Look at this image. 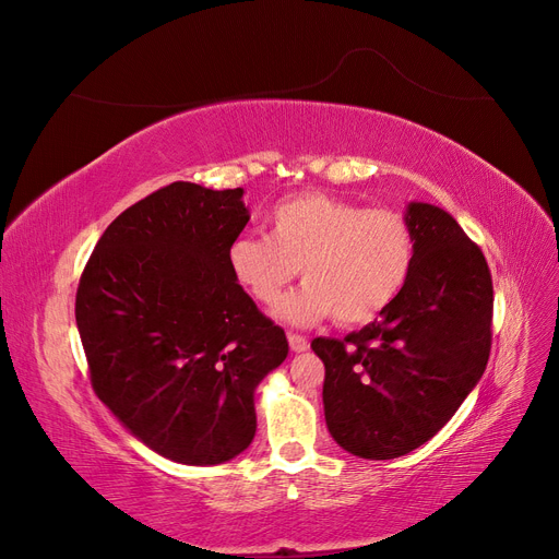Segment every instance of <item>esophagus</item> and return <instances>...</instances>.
Instances as JSON below:
<instances>
[{
	"instance_id": "1",
	"label": "esophagus",
	"mask_w": 559,
	"mask_h": 559,
	"mask_svg": "<svg viewBox=\"0 0 559 559\" xmlns=\"http://www.w3.org/2000/svg\"><path fill=\"white\" fill-rule=\"evenodd\" d=\"M289 347H292V352H306V349H310V343L306 335L289 333Z\"/></svg>"
}]
</instances>
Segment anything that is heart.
Returning a JSON list of instances; mask_svg holds the SVG:
<instances>
[{
    "label": "heart",
    "mask_w": 559,
    "mask_h": 559,
    "mask_svg": "<svg viewBox=\"0 0 559 559\" xmlns=\"http://www.w3.org/2000/svg\"><path fill=\"white\" fill-rule=\"evenodd\" d=\"M265 235H240L228 247L233 277L261 306H275L298 267L306 282L277 317L296 326L329 314L359 326L403 292L415 261V235L401 212L366 210L326 193H302L270 210Z\"/></svg>",
    "instance_id": "heart-1"
}]
</instances>
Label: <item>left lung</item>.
<instances>
[{"mask_svg": "<svg viewBox=\"0 0 559 559\" xmlns=\"http://www.w3.org/2000/svg\"><path fill=\"white\" fill-rule=\"evenodd\" d=\"M415 261L399 298L345 341L314 337L333 441L361 460H394L441 431L485 373L492 277L454 218L408 202Z\"/></svg>", "mask_w": 559, "mask_h": 559, "instance_id": "8db88e82", "label": "left lung"}]
</instances>
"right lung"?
Listing matches in <instances>:
<instances>
[{
  "instance_id": "add662e5",
  "label": "right lung",
  "mask_w": 559,
  "mask_h": 559,
  "mask_svg": "<svg viewBox=\"0 0 559 559\" xmlns=\"http://www.w3.org/2000/svg\"><path fill=\"white\" fill-rule=\"evenodd\" d=\"M242 189L175 181L118 214L76 292L95 394L148 450L189 466L230 462L257 433L253 394L286 335L233 277L249 222Z\"/></svg>"
}]
</instances>
